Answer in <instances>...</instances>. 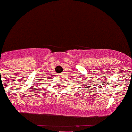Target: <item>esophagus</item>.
I'll return each instance as SVG.
<instances>
[{
    "label": "esophagus",
    "mask_w": 132,
    "mask_h": 132,
    "mask_svg": "<svg viewBox=\"0 0 132 132\" xmlns=\"http://www.w3.org/2000/svg\"><path fill=\"white\" fill-rule=\"evenodd\" d=\"M58 75L59 76H62V74H58V75Z\"/></svg>",
    "instance_id": "34e87169"
}]
</instances>
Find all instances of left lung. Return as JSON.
<instances>
[{
    "label": "left lung",
    "instance_id": "1",
    "mask_svg": "<svg viewBox=\"0 0 132 132\" xmlns=\"http://www.w3.org/2000/svg\"><path fill=\"white\" fill-rule=\"evenodd\" d=\"M78 86H79V85H78Z\"/></svg>",
    "mask_w": 132,
    "mask_h": 132
}]
</instances>
